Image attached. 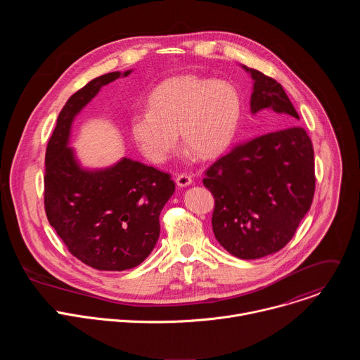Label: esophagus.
<instances>
[{
  "label": "esophagus",
  "instance_id": "esophagus-1",
  "mask_svg": "<svg viewBox=\"0 0 360 360\" xmlns=\"http://www.w3.org/2000/svg\"><path fill=\"white\" fill-rule=\"evenodd\" d=\"M175 182L178 186L181 188H185V186H189L192 184V178L188 175V174H179L176 178H175Z\"/></svg>",
  "mask_w": 360,
  "mask_h": 360
}]
</instances>
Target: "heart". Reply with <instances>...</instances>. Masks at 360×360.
<instances>
[{
    "mask_svg": "<svg viewBox=\"0 0 360 360\" xmlns=\"http://www.w3.org/2000/svg\"><path fill=\"white\" fill-rule=\"evenodd\" d=\"M149 110L131 118V134L143 155L164 162L178 143L199 158L221 153L232 141L240 114L235 88L192 75L171 78L149 95Z\"/></svg>",
    "mask_w": 360,
    "mask_h": 360,
    "instance_id": "heart-1",
    "label": "heart"
}]
</instances>
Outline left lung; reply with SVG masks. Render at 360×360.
<instances>
[{
  "label": "left lung",
  "instance_id": "1",
  "mask_svg": "<svg viewBox=\"0 0 360 360\" xmlns=\"http://www.w3.org/2000/svg\"><path fill=\"white\" fill-rule=\"evenodd\" d=\"M243 68L253 79L250 112H265L283 128L232 148L205 171L203 185L215 198L217 240L239 259H258L281 250L311 210L315 158L309 135L292 125L300 118L282 85Z\"/></svg>",
  "mask_w": 360,
  "mask_h": 360
}]
</instances>
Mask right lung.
<instances>
[{
  "mask_svg": "<svg viewBox=\"0 0 360 360\" xmlns=\"http://www.w3.org/2000/svg\"><path fill=\"white\" fill-rule=\"evenodd\" d=\"M131 71L89 81L70 96L45 152L44 205L49 225L77 259L98 271L142 264L160 238V214L172 196L171 175L138 161L86 171L68 148L75 115L99 89Z\"/></svg>",
  "mask_w": 360,
  "mask_h": 360,
  "instance_id": "1",
  "label": "right lung"
}]
</instances>
